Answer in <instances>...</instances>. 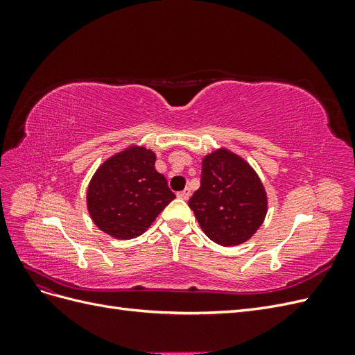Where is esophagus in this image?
<instances>
[{
  "instance_id": "esophagus-1",
  "label": "esophagus",
  "mask_w": 355,
  "mask_h": 355,
  "mask_svg": "<svg viewBox=\"0 0 355 355\" xmlns=\"http://www.w3.org/2000/svg\"><path fill=\"white\" fill-rule=\"evenodd\" d=\"M178 197L182 198V200H188V198L191 197V189H189V188H185L184 191L178 192Z\"/></svg>"
}]
</instances>
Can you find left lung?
<instances>
[{"mask_svg": "<svg viewBox=\"0 0 355 355\" xmlns=\"http://www.w3.org/2000/svg\"><path fill=\"white\" fill-rule=\"evenodd\" d=\"M188 204L204 234L225 247L252 239L268 211L259 176L247 161L225 148L202 158L200 188Z\"/></svg>", "mask_w": 355, "mask_h": 355, "instance_id": "obj_1", "label": "left lung"}]
</instances>
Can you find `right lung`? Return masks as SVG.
I'll use <instances>...</instances> for the list:
<instances>
[{
    "label": "right lung",
    "instance_id": "1",
    "mask_svg": "<svg viewBox=\"0 0 355 355\" xmlns=\"http://www.w3.org/2000/svg\"><path fill=\"white\" fill-rule=\"evenodd\" d=\"M155 154L128 146L96 170L87 189V209L94 225L118 240L142 235L176 196L155 170Z\"/></svg>",
    "mask_w": 355,
    "mask_h": 355
}]
</instances>
